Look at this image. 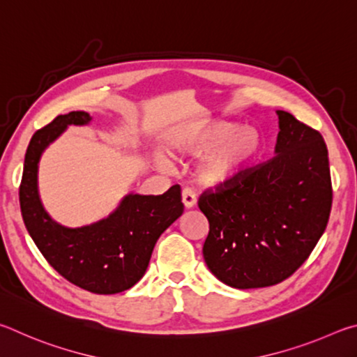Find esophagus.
I'll return each instance as SVG.
<instances>
[{
    "label": "esophagus",
    "mask_w": 357,
    "mask_h": 357,
    "mask_svg": "<svg viewBox=\"0 0 357 357\" xmlns=\"http://www.w3.org/2000/svg\"><path fill=\"white\" fill-rule=\"evenodd\" d=\"M182 201H183V205H185L186 208L195 207L196 202H197L195 191H192L191 188H183V191H182Z\"/></svg>",
    "instance_id": "1"
}]
</instances>
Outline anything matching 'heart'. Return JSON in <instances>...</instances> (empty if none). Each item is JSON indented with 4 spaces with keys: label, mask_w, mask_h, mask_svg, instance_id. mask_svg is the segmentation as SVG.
Segmentation results:
<instances>
[{
    "label": "heart",
    "mask_w": 357,
    "mask_h": 357,
    "mask_svg": "<svg viewBox=\"0 0 357 357\" xmlns=\"http://www.w3.org/2000/svg\"><path fill=\"white\" fill-rule=\"evenodd\" d=\"M169 149L183 156H202L196 166V180L210 188L235 183L243 172L259 158L264 139L257 130L240 128L224 121H208L175 131L169 137ZM156 161L167 166L169 160L156 153Z\"/></svg>",
    "instance_id": "1"
}]
</instances>
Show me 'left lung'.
Returning <instances> with one entry per match:
<instances>
[{
  "mask_svg": "<svg viewBox=\"0 0 357 357\" xmlns=\"http://www.w3.org/2000/svg\"><path fill=\"white\" fill-rule=\"evenodd\" d=\"M278 117L276 155L248 167L235 183L199 197L210 224L205 264L234 289L290 278L328 226L333 185L323 136L290 112L278 111Z\"/></svg>",
  "mask_w": 357,
  "mask_h": 357,
  "instance_id": "obj_1",
  "label": "left lung"
}]
</instances>
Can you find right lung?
<instances>
[{
  "mask_svg": "<svg viewBox=\"0 0 357 357\" xmlns=\"http://www.w3.org/2000/svg\"><path fill=\"white\" fill-rule=\"evenodd\" d=\"M91 116L72 111L37 130L24 155L20 208L28 234L43 257L68 282L97 295H114L133 287L146 273L160 235L183 213L180 186L165 195H128L105 220L68 229L54 222L37 190L43 150L67 125H86Z\"/></svg>",
  "mask_w": 357,
  "mask_h": 357,
  "instance_id": "1",
  "label": "right lung"
}]
</instances>
